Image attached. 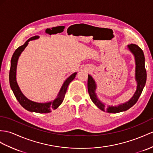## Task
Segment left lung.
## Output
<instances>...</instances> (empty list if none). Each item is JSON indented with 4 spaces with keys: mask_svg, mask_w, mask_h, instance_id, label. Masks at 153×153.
I'll use <instances>...</instances> for the list:
<instances>
[{
    "mask_svg": "<svg viewBox=\"0 0 153 153\" xmlns=\"http://www.w3.org/2000/svg\"><path fill=\"white\" fill-rule=\"evenodd\" d=\"M128 49L134 55L136 61V79L138 82L137 90L132 98L128 102L120 105L117 107H108L107 108L106 105L102 103L97 98L95 94V90L96 85L94 80L92 76L88 75V92L91 99L96 106L101 111L107 112L108 113H117L128 110L132 107L137 101L142 92L143 89L145 87L147 79V72L145 68V57L143 50L140 47L134 44H131L128 45Z\"/></svg>",
    "mask_w": 153,
    "mask_h": 153,
    "instance_id": "left-lung-1",
    "label": "left lung"
}]
</instances>
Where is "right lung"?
<instances>
[{
	"label": "right lung",
	"instance_id": "1",
	"mask_svg": "<svg viewBox=\"0 0 153 153\" xmlns=\"http://www.w3.org/2000/svg\"><path fill=\"white\" fill-rule=\"evenodd\" d=\"M38 36H33L30 38L28 41L25 43L24 45L19 46L18 48L15 50V52L13 53L12 57L11 59V66H10V74H9V79H10V84L11 90L14 94V95L16 97V99L19 101V103L21 104V106L25 108L26 110L30 111V112H35L37 113H48L50 112L51 111L55 110L56 109L61 103L63 101L65 94L66 92V90H67L68 86L69 83L71 82L76 77L77 74L76 72L72 74L68 78H67L65 83L62 85L61 91L59 93L58 96L57 98L53 101L52 102L46 103H39L33 102L32 101H30L28 99L22 94L20 88H19V86L17 83L16 81V68H17V63L19 56H20L22 52L24 51L25 48L28 45V42L31 40H33V39H37Z\"/></svg>",
	"mask_w": 153,
	"mask_h": 153
}]
</instances>
